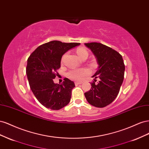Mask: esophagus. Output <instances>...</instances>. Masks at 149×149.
Here are the masks:
<instances>
[{
  "label": "esophagus",
  "instance_id": "1",
  "mask_svg": "<svg viewBox=\"0 0 149 149\" xmlns=\"http://www.w3.org/2000/svg\"><path fill=\"white\" fill-rule=\"evenodd\" d=\"M74 84H75V86H78L79 84H81L82 83L81 82H75Z\"/></svg>",
  "mask_w": 149,
  "mask_h": 149
}]
</instances>
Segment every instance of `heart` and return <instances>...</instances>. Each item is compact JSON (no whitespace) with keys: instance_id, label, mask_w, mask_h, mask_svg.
I'll return each mask as SVG.
<instances>
[{"instance_id":"heart-1","label":"heart","mask_w":149,"mask_h":149,"mask_svg":"<svg viewBox=\"0 0 149 149\" xmlns=\"http://www.w3.org/2000/svg\"><path fill=\"white\" fill-rule=\"evenodd\" d=\"M76 53L80 59H83L84 58H87L88 56V52L85 48H79L76 49ZM67 55V53H65L62 56L61 61H63ZM89 73V70L86 68H81V69H73L69 71L67 73V76L69 78L75 80V81H81L86 76H87Z\"/></svg>"}]
</instances>
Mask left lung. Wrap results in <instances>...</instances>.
I'll use <instances>...</instances> for the list:
<instances>
[{
  "label": "left lung",
  "instance_id": "8db88e82",
  "mask_svg": "<svg viewBox=\"0 0 149 149\" xmlns=\"http://www.w3.org/2000/svg\"><path fill=\"white\" fill-rule=\"evenodd\" d=\"M96 56L98 69L92 78L100 79L97 84L93 81L91 88L84 93L88 102L93 106L104 107L118 95L124 76L125 66L123 57L111 48L100 43H84Z\"/></svg>",
  "mask_w": 149,
  "mask_h": 149
}]
</instances>
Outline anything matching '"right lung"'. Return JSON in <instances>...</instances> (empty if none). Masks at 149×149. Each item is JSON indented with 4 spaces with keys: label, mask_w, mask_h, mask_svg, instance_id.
<instances>
[{
    "label": "right lung",
    "mask_w": 149,
    "mask_h": 149,
    "mask_svg": "<svg viewBox=\"0 0 149 149\" xmlns=\"http://www.w3.org/2000/svg\"><path fill=\"white\" fill-rule=\"evenodd\" d=\"M79 45L54 40L39 46L29 57L26 73L30 89L39 102L47 108L59 110L70 102L74 82L65 78L62 84H55L53 79L61 67L62 56Z\"/></svg>",
    "instance_id": "right-lung-1"
}]
</instances>
